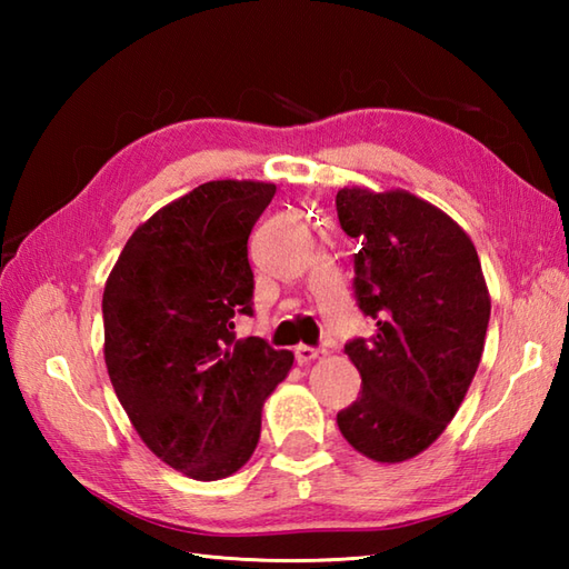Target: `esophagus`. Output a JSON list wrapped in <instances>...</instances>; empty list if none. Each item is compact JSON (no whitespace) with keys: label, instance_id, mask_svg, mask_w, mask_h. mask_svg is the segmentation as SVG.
<instances>
[{"label":"esophagus","instance_id":"esophagus-1","mask_svg":"<svg viewBox=\"0 0 569 569\" xmlns=\"http://www.w3.org/2000/svg\"><path fill=\"white\" fill-rule=\"evenodd\" d=\"M325 355H328V349H322V347H308V345H298L296 347V357H298L300 365H308V361L322 359Z\"/></svg>","mask_w":569,"mask_h":569}]
</instances>
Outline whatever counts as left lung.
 <instances>
[{
  "instance_id": "1",
  "label": "left lung",
  "mask_w": 569,
  "mask_h": 569,
  "mask_svg": "<svg viewBox=\"0 0 569 569\" xmlns=\"http://www.w3.org/2000/svg\"><path fill=\"white\" fill-rule=\"evenodd\" d=\"M355 253V298L377 322L345 355L361 377L337 426L357 452L406 462L440 438L475 379L491 300L467 232L406 190L342 188L335 198Z\"/></svg>"
}]
</instances>
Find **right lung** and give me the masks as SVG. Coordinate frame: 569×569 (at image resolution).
Instances as JSON below:
<instances>
[{"instance_id": "1", "label": "right lung", "mask_w": 569, "mask_h": 569, "mask_svg": "<svg viewBox=\"0 0 569 569\" xmlns=\"http://www.w3.org/2000/svg\"><path fill=\"white\" fill-rule=\"evenodd\" d=\"M273 183L210 180L129 237L102 296L104 365L149 450L183 475H234L257 450L261 408L293 352L237 340L253 316L247 241Z\"/></svg>"}]
</instances>
